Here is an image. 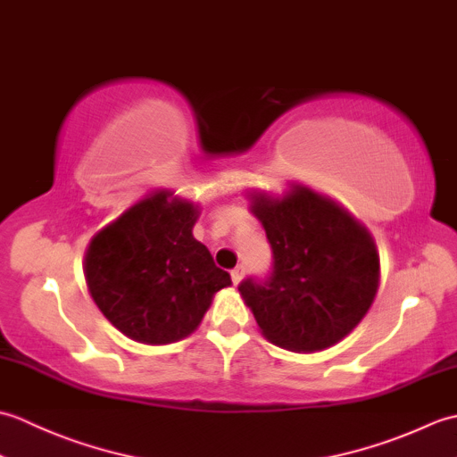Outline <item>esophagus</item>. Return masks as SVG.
Masks as SVG:
<instances>
[{
    "instance_id": "34e87169",
    "label": "esophagus",
    "mask_w": 457,
    "mask_h": 457,
    "mask_svg": "<svg viewBox=\"0 0 457 457\" xmlns=\"http://www.w3.org/2000/svg\"><path fill=\"white\" fill-rule=\"evenodd\" d=\"M245 277V267L244 265H237L234 270H231V280H234V285H239L241 278Z\"/></svg>"
}]
</instances>
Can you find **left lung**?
<instances>
[{
    "label": "left lung",
    "instance_id": "obj_1",
    "mask_svg": "<svg viewBox=\"0 0 457 457\" xmlns=\"http://www.w3.org/2000/svg\"><path fill=\"white\" fill-rule=\"evenodd\" d=\"M247 196L275 259L267 280L239 285L261 334L304 353L342 342L371 308L381 278L369 229L342 204L304 184H290L283 196Z\"/></svg>",
    "mask_w": 457,
    "mask_h": 457
}]
</instances>
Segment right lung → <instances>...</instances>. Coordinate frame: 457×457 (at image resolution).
Returning a JSON list of instances; mask_svg holds the SVG:
<instances>
[{
	"label": "right lung",
	"mask_w": 457,
	"mask_h": 457,
	"mask_svg": "<svg viewBox=\"0 0 457 457\" xmlns=\"http://www.w3.org/2000/svg\"><path fill=\"white\" fill-rule=\"evenodd\" d=\"M200 208L157 190L102 228L84 255V277L100 312L139 344L188 337L213 295L231 285L208 247L194 239Z\"/></svg>",
	"instance_id": "1"
}]
</instances>
